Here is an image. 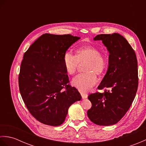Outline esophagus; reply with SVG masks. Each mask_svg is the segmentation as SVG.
<instances>
[{"label":"esophagus","mask_w":146,"mask_h":146,"mask_svg":"<svg viewBox=\"0 0 146 146\" xmlns=\"http://www.w3.org/2000/svg\"><path fill=\"white\" fill-rule=\"evenodd\" d=\"M80 94H81V96H82V97L83 98H86L88 97V94H86V93L81 92H80Z\"/></svg>","instance_id":"1"}]
</instances>
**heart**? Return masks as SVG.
<instances>
[{
    "mask_svg": "<svg viewBox=\"0 0 146 146\" xmlns=\"http://www.w3.org/2000/svg\"><path fill=\"white\" fill-rule=\"evenodd\" d=\"M85 61L83 66L85 72L79 74L72 80L74 86L82 92L90 90L95 85L97 80L96 74L100 75L105 72L108 60L107 54L94 46L80 47L76 50L75 55L70 52H66L63 55V66L69 75H73L79 64Z\"/></svg>",
    "mask_w": 146,
    "mask_h": 146,
    "instance_id": "obj_1",
    "label": "heart"
}]
</instances>
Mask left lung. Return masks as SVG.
<instances>
[{
	"mask_svg": "<svg viewBox=\"0 0 146 146\" xmlns=\"http://www.w3.org/2000/svg\"><path fill=\"white\" fill-rule=\"evenodd\" d=\"M102 40L109 51L108 71L98 90L89 95L92 107L87 115L98 125L117 123L125 115L134 100L138 88L137 60L135 52L126 39L117 33L99 35L94 38Z\"/></svg>",
	"mask_w": 146,
	"mask_h": 146,
	"instance_id": "1",
	"label": "left lung"
}]
</instances>
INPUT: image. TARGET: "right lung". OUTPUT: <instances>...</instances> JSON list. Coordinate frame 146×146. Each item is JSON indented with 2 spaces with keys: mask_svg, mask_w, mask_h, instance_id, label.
Here are the masks:
<instances>
[{
  "mask_svg": "<svg viewBox=\"0 0 146 146\" xmlns=\"http://www.w3.org/2000/svg\"><path fill=\"white\" fill-rule=\"evenodd\" d=\"M80 37L46 33L24 54L19 74L21 97L31 114L44 124L58 126L64 122L68 108L82 98L70 84L63 58Z\"/></svg>",
  "mask_w": 146,
  "mask_h": 146,
  "instance_id": "right-lung-1",
  "label": "right lung"
}]
</instances>
